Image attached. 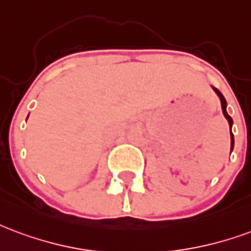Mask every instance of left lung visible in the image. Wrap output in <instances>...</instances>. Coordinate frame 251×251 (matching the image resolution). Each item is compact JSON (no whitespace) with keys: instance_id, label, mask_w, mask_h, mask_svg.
<instances>
[{"instance_id":"left-lung-1","label":"left lung","mask_w":251,"mask_h":251,"mask_svg":"<svg viewBox=\"0 0 251 251\" xmlns=\"http://www.w3.org/2000/svg\"><path fill=\"white\" fill-rule=\"evenodd\" d=\"M211 88H213V86H211ZM213 90H214L215 94H217V96L220 97L221 106H222V113H224L225 118H226V120H227V122H229V126H230V141H231V142H230V153H231V151H233V148H234V135H233V133H231V126H233V120H231V117H230L229 114H227V110H226V106H227V103H226V100H225V97H224V96H222V93H221L220 90H218V89H215V88H213Z\"/></svg>"}]
</instances>
